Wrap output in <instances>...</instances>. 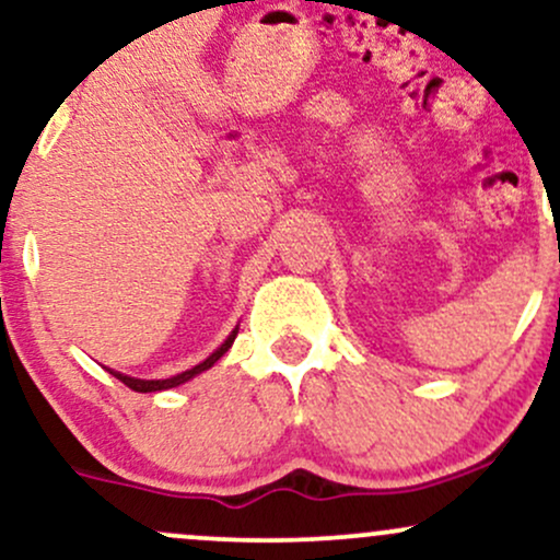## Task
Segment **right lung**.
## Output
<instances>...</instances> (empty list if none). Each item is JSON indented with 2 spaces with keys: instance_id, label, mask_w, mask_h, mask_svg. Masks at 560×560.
Segmentation results:
<instances>
[{
  "instance_id": "1",
  "label": "right lung",
  "mask_w": 560,
  "mask_h": 560,
  "mask_svg": "<svg viewBox=\"0 0 560 560\" xmlns=\"http://www.w3.org/2000/svg\"><path fill=\"white\" fill-rule=\"evenodd\" d=\"M236 331L240 329H234L226 337V342H223L221 347H218V350L213 352V355H208L205 358L202 363L199 365H195V369H189V371H184V374H176V376H171V378H133V376H126V374H118V371H110V374L115 376V378H120V382L126 384L128 389H133V392H160V389H171V387H178V384H184V382H189V378H195L197 374H202V371H208L210 365L213 363H218L221 361L223 355H226L229 352V347L234 345V339H236Z\"/></svg>"
}]
</instances>
